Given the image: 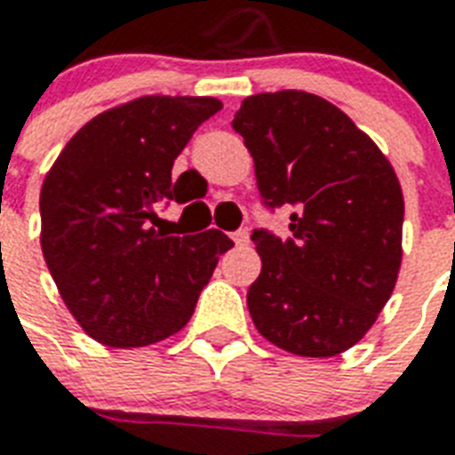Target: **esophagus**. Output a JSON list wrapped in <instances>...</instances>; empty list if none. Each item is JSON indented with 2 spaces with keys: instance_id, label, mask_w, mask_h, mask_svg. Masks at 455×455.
<instances>
[{
  "instance_id": "obj_1",
  "label": "esophagus",
  "mask_w": 455,
  "mask_h": 455,
  "mask_svg": "<svg viewBox=\"0 0 455 455\" xmlns=\"http://www.w3.org/2000/svg\"><path fill=\"white\" fill-rule=\"evenodd\" d=\"M234 241H235V245H248V241H250L248 231H245V228H241V231H235Z\"/></svg>"
}]
</instances>
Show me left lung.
I'll return each mask as SVG.
<instances>
[{
    "instance_id": "8db88e82",
    "label": "left lung",
    "mask_w": 455,
    "mask_h": 455,
    "mask_svg": "<svg viewBox=\"0 0 455 455\" xmlns=\"http://www.w3.org/2000/svg\"><path fill=\"white\" fill-rule=\"evenodd\" d=\"M264 205L292 207L291 238L255 231V328L311 359L359 342L395 291L403 196L395 167L338 106L298 89L248 96L234 117Z\"/></svg>"
}]
</instances>
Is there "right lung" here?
<instances>
[{"label": "right lung", "mask_w": 455, "mask_h": 455, "mask_svg": "<svg viewBox=\"0 0 455 455\" xmlns=\"http://www.w3.org/2000/svg\"><path fill=\"white\" fill-rule=\"evenodd\" d=\"M217 110L212 96H139L89 120L46 172L42 255L96 342L146 347L181 331L234 245L217 228L179 238L151 227L157 203H184L172 164Z\"/></svg>", "instance_id": "right-lung-1"}]
</instances>
